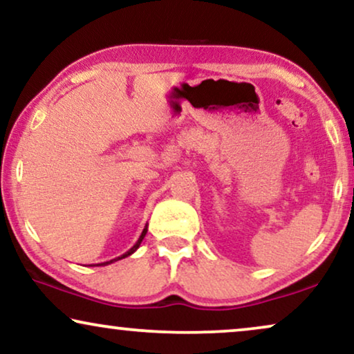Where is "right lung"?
Wrapping results in <instances>:
<instances>
[{
    "label": "right lung",
    "instance_id": "right-lung-1",
    "mask_svg": "<svg viewBox=\"0 0 354 354\" xmlns=\"http://www.w3.org/2000/svg\"><path fill=\"white\" fill-rule=\"evenodd\" d=\"M147 232H148V225H145V229H143V232H142V235H140V239L137 240V243H135L132 248H130L127 253H124L122 256H118V258H114V259H111V261H106V263H101V264H96V266H108V264H111V263H115V261H119V259H124V258H127V256H130V254H133L135 251L138 250V246H140V243H142L143 241V239H145V235H147Z\"/></svg>",
    "mask_w": 354,
    "mask_h": 354
}]
</instances>
